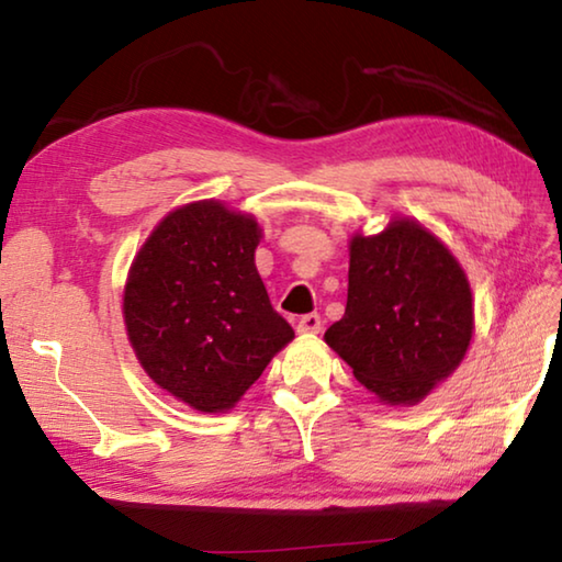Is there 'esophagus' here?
<instances>
[{
  "instance_id": "esophagus-1",
  "label": "esophagus",
  "mask_w": 562,
  "mask_h": 562,
  "mask_svg": "<svg viewBox=\"0 0 562 562\" xmlns=\"http://www.w3.org/2000/svg\"><path fill=\"white\" fill-rule=\"evenodd\" d=\"M296 331H300V334H318V331H322V316L304 314L300 322H296Z\"/></svg>"
}]
</instances>
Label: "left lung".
Listing matches in <instances>:
<instances>
[{"label":"left lung","mask_w":562,"mask_h":562,"mask_svg":"<svg viewBox=\"0 0 562 562\" xmlns=\"http://www.w3.org/2000/svg\"><path fill=\"white\" fill-rule=\"evenodd\" d=\"M472 292L441 240L392 218L350 240L348 302L324 340L384 404H416L446 380L472 338Z\"/></svg>","instance_id":"obj_1"}]
</instances>
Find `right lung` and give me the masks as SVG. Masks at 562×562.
I'll list each match as a JSON object with an SVG mask.
<instances>
[{"label": "right lung", "mask_w": 562, "mask_h": 562, "mask_svg": "<svg viewBox=\"0 0 562 562\" xmlns=\"http://www.w3.org/2000/svg\"><path fill=\"white\" fill-rule=\"evenodd\" d=\"M258 222L204 200L175 209L131 266L124 322L148 378L196 412H226L294 338L256 268Z\"/></svg>", "instance_id": "1"}]
</instances>
